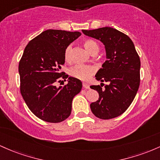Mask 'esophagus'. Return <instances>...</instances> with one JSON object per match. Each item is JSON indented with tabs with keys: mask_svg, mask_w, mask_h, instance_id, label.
I'll use <instances>...</instances> for the list:
<instances>
[{
	"mask_svg": "<svg viewBox=\"0 0 160 160\" xmlns=\"http://www.w3.org/2000/svg\"><path fill=\"white\" fill-rule=\"evenodd\" d=\"M82 85H83V88H85V89H89V88H90V85H89L88 83H85V82H83V84H82Z\"/></svg>",
	"mask_w": 160,
	"mask_h": 160,
	"instance_id": "34e87169",
	"label": "esophagus"
}]
</instances>
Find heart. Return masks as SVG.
<instances>
[{"label": "heart", "instance_id": "b5f03b06", "mask_svg": "<svg viewBox=\"0 0 160 160\" xmlns=\"http://www.w3.org/2000/svg\"><path fill=\"white\" fill-rule=\"evenodd\" d=\"M83 45L85 49L91 54H96L99 51V46L96 41L88 39L83 41ZM64 58L66 62H70L72 59V45H69L66 48L64 52ZM96 72V68L91 65L85 64H77L71 68L69 70V74L71 76L74 77L80 80H87Z\"/></svg>", "mask_w": 160, "mask_h": 160}]
</instances>
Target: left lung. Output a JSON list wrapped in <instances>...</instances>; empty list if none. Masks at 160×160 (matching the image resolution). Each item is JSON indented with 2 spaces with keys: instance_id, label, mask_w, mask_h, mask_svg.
Segmentation results:
<instances>
[{
  "instance_id": "1",
  "label": "left lung",
  "mask_w": 160,
  "mask_h": 160,
  "mask_svg": "<svg viewBox=\"0 0 160 160\" xmlns=\"http://www.w3.org/2000/svg\"><path fill=\"white\" fill-rule=\"evenodd\" d=\"M82 32L103 43L107 52V60L95 75L101 85L90 86L99 93L91 109L99 119H113L125 112L135 98L141 80L140 57L130 38L116 28L103 27Z\"/></svg>"
}]
</instances>
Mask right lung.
I'll list each match as a JSON object with an SVG mask.
<instances>
[{
    "label": "right lung",
    "instance_id": "right-lung-1",
    "mask_svg": "<svg viewBox=\"0 0 160 160\" xmlns=\"http://www.w3.org/2000/svg\"><path fill=\"white\" fill-rule=\"evenodd\" d=\"M81 35L79 32L48 29L25 48L19 63L20 92L28 109L43 121L58 123L70 116L72 99L81 91L82 83L60 70L65 63L66 48ZM61 78H68V84L57 88L55 83Z\"/></svg>",
    "mask_w": 160,
    "mask_h": 160
}]
</instances>
